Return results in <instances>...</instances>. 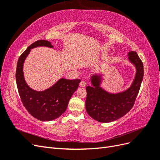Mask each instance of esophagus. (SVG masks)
Returning a JSON list of instances; mask_svg holds the SVG:
<instances>
[{"label": "esophagus", "mask_w": 160, "mask_h": 160, "mask_svg": "<svg viewBox=\"0 0 160 160\" xmlns=\"http://www.w3.org/2000/svg\"><path fill=\"white\" fill-rule=\"evenodd\" d=\"M87 85V82L85 81H81L80 83V86L81 87H85Z\"/></svg>", "instance_id": "1"}]
</instances>
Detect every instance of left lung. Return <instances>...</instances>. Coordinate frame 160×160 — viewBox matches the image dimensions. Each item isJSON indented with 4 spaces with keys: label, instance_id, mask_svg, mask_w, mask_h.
<instances>
[{
    "label": "left lung",
    "instance_id": "8db88e82",
    "mask_svg": "<svg viewBox=\"0 0 160 160\" xmlns=\"http://www.w3.org/2000/svg\"><path fill=\"white\" fill-rule=\"evenodd\" d=\"M128 59L136 68V74L130 88L118 93H110L100 87L101 75L91 77L93 86L86 88V111L96 121L109 123L117 120L131 110L135 103L143 77V65L137 52L130 51Z\"/></svg>",
    "mask_w": 160,
    "mask_h": 160
}]
</instances>
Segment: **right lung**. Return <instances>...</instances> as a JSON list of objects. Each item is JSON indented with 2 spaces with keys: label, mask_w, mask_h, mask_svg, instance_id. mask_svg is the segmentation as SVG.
<instances>
[{
  "label": "right lung",
  "mask_w": 160,
  "mask_h": 160,
  "mask_svg": "<svg viewBox=\"0 0 160 160\" xmlns=\"http://www.w3.org/2000/svg\"><path fill=\"white\" fill-rule=\"evenodd\" d=\"M41 46L53 47L51 42L45 40L37 41L28 47L18 58L16 81L22 103L28 113L38 120L49 122L59 118L66 111L71 96L78 88L81 80L62 78L45 91H37L31 89L24 78L23 63L31 49Z\"/></svg>",
  "instance_id": "obj_1"
}]
</instances>
